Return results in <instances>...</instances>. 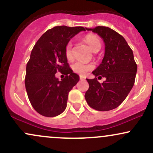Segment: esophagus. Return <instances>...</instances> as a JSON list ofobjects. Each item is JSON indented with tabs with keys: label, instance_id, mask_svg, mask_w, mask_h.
Returning a JSON list of instances; mask_svg holds the SVG:
<instances>
[{
	"label": "esophagus",
	"instance_id": "34e87169",
	"mask_svg": "<svg viewBox=\"0 0 153 153\" xmlns=\"http://www.w3.org/2000/svg\"><path fill=\"white\" fill-rule=\"evenodd\" d=\"M80 80H85V76H83V75H80Z\"/></svg>",
	"mask_w": 153,
	"mask_h": 153
}]
</instances>
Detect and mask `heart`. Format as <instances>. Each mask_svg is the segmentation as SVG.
I'll return each instance as SVG.
<instances>
[{"mask_svg":"<svg viewBox=\"0 0 153 153\" xmlns=\"http://www.w3.org/2000/svg\"><path fill=\"white\" fill-rule=\"evenodd\" d=\"M85 42H86L88 46L90 47L91 50L93 52H96V51H99L101 47V42L99 39L96 36L93 34H88L85 36ZM72 45L71 42H69L67 44L65 50V53L68 59H70L72 57ZM94 68V65L92 63H85L82 61H76L72 65V69L75 73L80 75H85L88 71H92Z\"/></svg>","mask_w":153,"mask_h":153,"instance_id":"obj_1","label":"heart"}]
</instances>
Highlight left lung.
Returning <instances> with one entry per match:
<instances>
[{
  "label": "left lung",
  "mask_w": 153,
  "mask_h": 153,
  "mask_svg": "<svg viewBox=\"0 0 153 153\" xmlns=\"http://www.w3.org/2000/svg\"><path fill=\"white\" fill-rule=\"evenodd\" d=\"M86 29L103 39L105 53L102 62L92 72L96 78L86 79L89 88L85 99L94 109L112 110L124 101L134 85L137 70L134 54L125 39L113 29L106 26ZM99 75L107 79L101 84L96 78Z\"/></svg>",
  "instance_id": "left-lung-1"
}]
</instances>
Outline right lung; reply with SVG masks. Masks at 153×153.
<instances>
[{
	"label": "right lung",
	"instance_id": "1",
	"mask_svg": "<svg viewBox=\"0 0 153 153\" xmlns=\"http://www.w3.org/2000/svg\"><path fill=\"white\" fill-rule=\"evenodd\" d=\"M85 29L55 26L33 47L26 65L25 86L31 106L39 114L53 117L65 110L68 94L80 78L69 67L65 50L71 39ZM57 71L64 73L66 78L59 81L55 77Z\"/></svg>",
	"mask_w": 153,
	"mask_h": 153
}]
</instances>
